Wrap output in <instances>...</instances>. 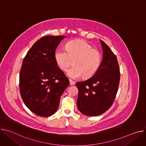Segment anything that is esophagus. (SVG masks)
Listing matches in <instances>:
<instances>
[{"label": "esophagus", "instance_id": "obj_1", "mask_svg": "<svg viewBox=\"0 0 146 146\" xmlns=\"http://www.w3.org/2000/svg\"><path fill=\"white\" fill-rule=\"evenodd\" d=\"M69 82H70V85L71 86H73L75 84V82L72 80H69Z\"/></svg>", "mask_w": 146, "mask_h": 146}]
</instances>
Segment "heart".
<instances>
[{
    "mask_svg": "<svg viewBox=\"0 0 146 146\" xmlns=\"http://www.w3.org/2000/svg\"><path fill=\"white\" fill-rule=\"evenodd\" d=\"M54 59L58 67L65 71L72 64L74 65L67 71L72 78L82 76L84 78L93 76L98 70L102 61L100 52L94 49L87 41L75 40L69 41L66 49L58 48L54 53Z\"/></svg>",
    "mask_w": 146,
    "mask_h": 146,
    "instance_id": "1",
    "label": "heart"
}]
</instances>
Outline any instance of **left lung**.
I'll list each match as a JSON object with an SVG mask.
<instances>
[{
    "instance_id": "8db88e82",
    "label": "left lung",
    "mask_w": 146,
    "mask_h": 146,
    "mask_svg": "<svg viewBox=\"0 0 146 146\" xmlns=\"http://www.w3.org/2000/svg\"><path fill=\"white\" fill-rule=\"evenodd\" d=\"M100 41L103 57L98 70L90 78L76 83L78 90L77 108L82 114L88 116L99 115L111 107L119 82L117 57L105 42Z\"/></svg>"
}]
</instances>
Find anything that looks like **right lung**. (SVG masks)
I'll use <instances>...</instances> for the list:
<instances>
[{"label":"right lung","mask_w":146,"mask_h":146,"mask_svg":"<svg viewBox=\"0 0 146 146\" xmlns=\"http://www.w3.org/2000/svg\"><path fill=\"white\" fill-rule=\"evenodd\" d=\"M65 36H46L34 43L27 52L19 74V90L26 106L40 117L57 110L60 96L69 84L58 67L54 53Z\"/></svg>","instance_id":"add662e5"}]
</instances>
